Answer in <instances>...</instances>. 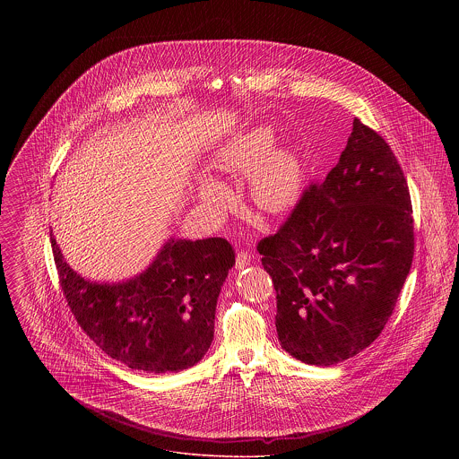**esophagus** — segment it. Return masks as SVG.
Segmentation results:
<instances>
[{
    "instance_id": "34e87169",
    "label": "esophagus",
    "mask_w": 459,
    "mask_h": 459,
    "mask_svg": "<svg viewBox=\"0 0 459 459\" xmlns=\"http://www.w3.org/2000/svg\"><path fill=\"white\" fill-rule=\"evenodd\" d=\"M251 260H253V258H251V255H247V253H244V251H242V253H238V255H237L235 266H237L238 270H242V268H246V266H249V264H251Z\"/></svg>"
}]
</instances>
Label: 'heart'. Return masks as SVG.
I'll return each mask as SVG.
<instances>
[{
  "instance_id": "b5f03b06",
  "label": "heart",
  "mask_w": 459,
  "mask_h": 459,
  "mask_svg": "<svg viewBox=\"0 0 459 459\" xmlns=\"http://www.w3.org/2000/svg\"><path fill=\"white\" fill-rule=\"evenodd\" d=\"M275 134L270 127H255L230 137L213 155V166L226 175H247L249 196L264 213H282L290 210L300 196L302 162L295 150L273 148ZM201 201L219 208L226 203V191L204 182L199 189Z\"/></svg>"
}]
</instances>
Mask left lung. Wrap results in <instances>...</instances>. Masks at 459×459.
<instances>
[{
  "label": "left lung",
  "instance_id": "left-lung-1",
  "mask_svg": "<svg viewBox=\"0 0 459 459\" xmlns=\"http://www.w3.org/2000/svg\"><path fill=\"white\" fill-rule=\"evenodd\" d=\"M258 251L277 293L282 350L332 366L368 348L413 260L410 193L385 139L355 118L335 168Z\"/></svg>",
  "mask_w": 459,
  "mask_h": 459
}]
</instances>
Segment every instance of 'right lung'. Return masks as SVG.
I'll return each instance as SVG.
<instances>
[{
  "mask_svg": "<svg viewBox=\"0 0 459 459\" xmlns=\"http://www.w3.org/2000/svg\"><path fill=\"white\" fill-rule=\"evenodd\" d=\"M51 246L72 315L111 359L160 375L193 368L204 357L221 286L235 264L228 240L171 237L141 273L118 282L77 273L53 231Z\"/></svg>",
  "mask_w": 459,
  "mask_h": 459,
  "instance_id": "right-lung-1",
  "label": "right lung"
}]
</instances>
